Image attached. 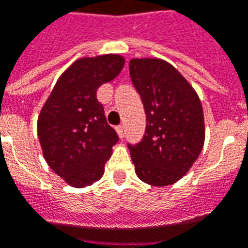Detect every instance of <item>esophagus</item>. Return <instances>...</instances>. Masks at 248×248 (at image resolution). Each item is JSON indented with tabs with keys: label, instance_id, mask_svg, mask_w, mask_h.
Wrapping results in <instances>:
<instances>
[{
	"label": "esophagus",
	"instance_id": "esophagus-1",
	"mask_svg": "<svg viewBox=\"0 0 248 248\" xmlns=\"http://www.w3.org/2000/svg\"><path fill=\"white\" fill-rule=\"evenodd\" d=\"M115 129H117V133L119 134V137H122V136H124V124H118Z\"/></svg>",
	"mask_w": 248,
	"mask_h": 248
}]
</instances>
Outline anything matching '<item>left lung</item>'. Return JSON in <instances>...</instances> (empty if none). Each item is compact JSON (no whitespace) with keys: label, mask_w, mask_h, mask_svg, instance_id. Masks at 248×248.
<instances>
[{"label":"left lung","mask_w":248,"mask_h":248,"mask_svg":"<svg viewBox=\"0 0 248 248\" xmlns=\"http://www.w3.org/2000/svg\"><path fill=\"white\" fill-rule=\"evenodd\" d=\"M129 72L146 115L142 140L127 144L136 173L151 186L172 185L191 168L203 146L200 97L166 61L131 60Z\"/></svg>","instance_id":"8db88e82"}]
</instances>
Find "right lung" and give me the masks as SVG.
I'll return each instance as SVG.
<instances>
[{
  "instance_id": "1",
  "label": "right lung",
  "mask_w": 248,
  "mask_h": 248,
  "mask_svg": "<svg viewBox=\"0 0 248 248\" xmlns=\"http://www.w3.org/2000/svg\"><path fill=\"white\" fill-rule=\"evenodd\" d=\"M124 63L114 54L76 61L40 111L38 136L45 159L70 186L85 187L99 181L119 140L107 124L96 91L115 78Z\"/></svg>"
}]
</instances>
